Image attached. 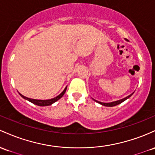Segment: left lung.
Instances as JSON below:
<instances>
[{"mask_svg":"<svg viewBox=\"0 0 155 155\" xmlns=\"http://www.w3.org/2000/svg\"><path fill=\"white\" fill-rule=\"evenodd\" d=\"M133 94V93L129 95V96L125 97V98L122 99V100H119L115 101V102H108V103H105V102H99V101H97V100H95L97 102H98V103H100V104H101V105H102L107 106V107H113V106H116V105H119V104H121V102H124V101H125V100H127V99H128V98H129V97H131Z\"/></svg>","mask_w":155,"mask_h":155,"instance_id":"left-lung-1","label":"left lung"}]
</instances>
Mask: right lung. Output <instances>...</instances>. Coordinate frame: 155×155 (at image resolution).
Returning <instances> with one entry per match:
<instances>
[{"label": "right lung", "mask_w": 155, "mask_h": 155, "mask_svg": "<svg viewBox=\"0 0 155 155\" xmlns=\"http://www.w3.org/2000/svg\"><path fill=\"white\" fill-rule=\"evenodd\" d=\"M67 87H66L65 89L64 90L63 92H62V93H61L60 94L58 95V96H57L56 97H55V98H53V99H50V100H34V99H31V98H28V97H26L25 96H23V95H22L21 94H20V93H19V94H20V95L22 97V98H24V99H25V100L30 101L31 102H32V103L35 104V105H39V106H48V105H52V104L54 103L55 102L58 101L59 99L61 98V97L64 96V94H65L66 90H67Z\"/></svg>", "instance_id": "right-lung-1"}]
</instances>
